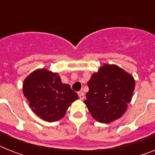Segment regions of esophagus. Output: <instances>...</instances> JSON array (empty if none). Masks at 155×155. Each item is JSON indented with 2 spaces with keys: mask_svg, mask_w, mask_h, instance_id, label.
Segmentation results:
<instances>
[{
  "mask_svg": "<svg viewBox=\"0 0 155 155\" xmlns=\"http://www.w3.org/2000/svg\"><path fill=\"white\" fill-rule=\"evenodd\" d=\"M78 95L79 98H80L81 100L85 99V94H84V93H82V92H78Z\"/></svg>",
  "mask_w": 155,
  "mask_h": 155,
  "instance_id": "obj_1",
  "label": "esophagus"
}]
</instances>
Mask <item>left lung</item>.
I'll use <instances>...</instances> for the list:
<instances>
[{
    "instance_id": "obj_1",
    "label": "left lung",
    "mask_w": 155,
    "mask_h": 155,
    "mask_svg": "<svg viewBox=\"0 0 155 155\" xmlns=\"http://www.w3.org/2000/svg\"><path fill=\"white\" fill-rule=\"evenodd\" d=\"M131 74L115 65H104L88 82L85 104L93 118L108 124L124 114L135 89Z\"/></svg>"
}]
</instances>
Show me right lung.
Segmentation results:
<instances>
[{
  "instance_id": "add662e5",
  "label": "right lung",
  "mask_w": 155,
  "mask_h": 155,
  "mask_svg": "<svg viewBox=\"0 0 155 155\" xmlns=\"http://www.w3.org/2000/svg\"><path fill=\"white\" fill-rule=\"evenodd\" d=\"M23 92L30 108L43 120L62 119L78 94L67 84H62L57 74L45 69L37 70L24 80Z\"/></svg>"
}]
</instances>
